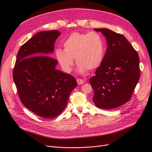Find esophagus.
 Returning <instances> with one entry per match:
<instances>
[{
    "instance_id": "esophagus-1",
    "label": "esophagus",
    "mask_w": 152,
    "mask_h": 152,
    "mask_svg": "<svg viewBox=\"0 0 152 152\" xmlns=\"http://www.w3.org/2000/svg\"><path fill=\"white\" fill-rule=\"evenodd\" d=\"M76 81H77V83L78 85H83V84L84 83V80L82 79H77Z\"/></svg>"
}]
</instances>
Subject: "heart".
<instances>
[{
	"mask_svg": "<svg viewBox=\"0 0 152 152\" xmlns=\"http://www.w3.org/2000/svg\"><path fill=\"white\" fill-rule=\"evenodd\" d=\"M64 50L57 49L55 56L65 72H69L74 64V59L80 73L93 70L103 61L104 46L102 37L98 33L73 32L63 42Z\"/></svg>",
	"mask_w": 152,
	"mask_h": 152,
	"instance_id": "1",
	"label": "heart"
}]
</instances>
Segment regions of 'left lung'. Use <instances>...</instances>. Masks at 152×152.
Here are the masks:
<instances>
[{"instance_id":"1","label":"left lung","mask_w":152,"mask_h":152,"mask_svg":"<svg viewBox=\"0 0 152 152\" xmlns=\"http://www.w3.org/2000/svg\"><path fill=\"white\" fill-rule=\"evenodd\" d=\"M105 36L107 49L95 75L89 80L98 108L114 109L126 103L139 81L138 54L127 39L108 29H94Z\"/></svg>"}]
</instances>
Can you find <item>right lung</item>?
Masks as SVG:
<instances>
[{
	"label": "right lung",
	"instance_id": "add662e5",
	"mask_svg": "<svg viewBox=\"0 0 152 152\" xmlns=\"http://www.w3.org/2000/svg\"><path fill=\"white\" fill-rule=\"evenodd\" d=\"M60 35L56 30L37 33L20 47L13 71L21 102L45 118L63 112L77 86L75 78L56 69L58 61L49 56L54 53V42Z\"/></svg>",
	"mask_w": 152,
	"mask_h": 152
}]
</instances>
